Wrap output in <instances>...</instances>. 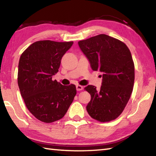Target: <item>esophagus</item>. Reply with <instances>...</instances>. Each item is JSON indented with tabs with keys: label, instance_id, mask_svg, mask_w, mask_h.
<instances>
[{
	"label": "esophagus",
	"instance_id": "1",
	"mask_svg": "<svg viewBox=\"0 0 156 156\" xmlns=\"http://www.w3.org/2000/svg\"><path fill=\"white\" fill-rule=\"evenodd\" d=\"M83 89V87L81 85H76V90L77 91H82Z\"/></svg>",
	"mask_w": 156,
	"mask_h": 156
}]
</instances>
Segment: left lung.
I'll return each mask as SVG.
<instances>
[{
  "instance_id": "obj_1",
  "label": "left lung",
  "mask_w": 156,
  "mask_h": 156,
  "mask_svg": "<svg viewBox=\"0 0 156 156\" xmlns=\"http://www.w3.org/2000/svg\"><path fill=\"white\" fill-rule=\"evenodd\" d=\"M78 45L92 69L103 73L99 91L93 85L84 88L91 95L87 111L99 122L116 119L125 109L133 91L135 70L130 50L123 42L106 34L80 41Z\"/></svg>"
}]
</instances>
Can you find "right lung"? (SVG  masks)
Instances as JSON below:
<instances>
[{"label": "right lung", "instance_id": "add662e5", "mask_svg": "<svg viewBox=\"0 0 156 156\" xmlns=\"http://www.w3.org/2000/svg\"><path fill=\"white\" fill-rule=\"evenodd\" d=\"M73 43L36 41L20 56L18 72L20 94L31 114L43 122L63 118L76 94L74 84L65 86L52 80L58 72L62 57Z\"/></svg>", "mask_w": 156, "mask_h": 156}]
</instances>
